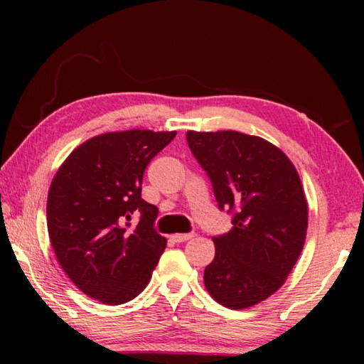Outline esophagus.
<instances>
[{
	"label": "esophagus",
	"instance_id": "34e87169",
	"mask_svg": "<svg viewBox=\"0 0 364 364\" xmlns=\"http://www.w3.org/2000/svg\"><path fill=\"white\" fill-rule=\"evenodd\" d=\"M194 237V232H186V234H173L171 239H173L175 242H184V241H189V239Z\"/></svg>",
	"mask_w": 364,
	"mask_h": 364
}]
</instances>
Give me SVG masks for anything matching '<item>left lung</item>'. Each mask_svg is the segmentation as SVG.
I'll list each match as a JSON object with an SVG mask.
<instances>
[{
  "mask_svg": "<svg viewBox=\"0 0 364 364\" xmlns=\"http://www.w3.org/2000/svg\"><path fill=\"white\" fill-rule=\"evenodd\" d=\"M191 152L210 178L232 228L212 237L204 284L231 310L260 304L284 284L304 249L308 204L294 164L279 147L241 132H188Z\"/></svg>",
  "mask_w": 364,
  "mask_h": 364,
  "instance_id": "1",
  "label": "left lung"
}]
</instances>
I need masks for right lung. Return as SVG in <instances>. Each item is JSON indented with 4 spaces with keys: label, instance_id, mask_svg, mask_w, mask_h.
I'll return each mask as SVG.
<instances>
[{
    "label": "right lung",
    "instance_id": "obj_1",
    "mask_svg": "<svg viewBox=\"0 0 364 364\" xmlns=\"http://www.w3.org/2000/svg\"><path fill=\"white\" fill-rule=\"evenodd\" d=\"M176 132H110L85 141L49 186L48 232L54 254L83 294L120 305L144 291L167 247L154 230L157 207L141 197L147 165ZM134 213L140 223L129 230Z\"/></svg>",
    "mask_w": 364,
    "mask_h": 364
}]
</instances>
